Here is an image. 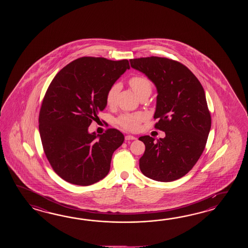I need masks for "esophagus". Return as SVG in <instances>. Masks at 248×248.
I'll list each match as a JSON object with an SVG mask.
<instances>
[{
	"instance_id": "esophagus-1",
	"label": "esophagus",
	"mask_w": 248,
	"mask_h": 248,
	"mask_svg": "<svg viewBox=\"0 0 248 248\" xmlns=\"http://www.w3.org/2000/svg\"><path fill=\"white\" fill-rule=\"evenodd\" d=\"M125 139H126V141H128V140H136L137 137L131 136V135H127V136L125 137Z\"/></svg>"
}]
</instances>
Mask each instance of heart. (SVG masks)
<instances>
[{
  "label": "heart",
  "mask_w": 248,
  "mask_h": 248,
  "mask_svg": "<svg viewBox=\"0 0 248 248\" xmlns=\"http://www.w3.org/2000/svg\"><path fill=\"white\" fill-rule=\"evenodd\" d=\"M129 85L133 91L137 96L142 95L145 92L152 91V84L150 80L143 76H134L129 79ZM120 85L113 84L108 90L106 94V104L107 106H111L115 104L116 96L120 91ZM144 115L142 113L135 114H123L118 119L119 125L129 131H136L140 126V123L144 120Z\"/></svg>",
  "instance_id": "1"
}]
</instances>
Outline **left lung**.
Instances as JSON below:
<instances>
[{
  "instance_id": "8db88e82",
  "label": "left lung",
  "mask_w": 248,
  "mask_h": 248,
  "mask_svg": "<svg viewBox=\"0 0 248 248\" xmlns=\"http://www.w3.org/2000/svg\"><path fill=\"white\" fill-rule=\"evenodd\" d=\"M132 68L145 74L157 89L155 127L166 137H139L145 151L139 159L142 174L158 182L179 179L203 153L211 128L205 91L183 63L169 58L130 59Z\"/></svg>"
}]
</instances>
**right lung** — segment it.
I'll return each instance as SVG.
<instances>
[{
    "label": "right lung",
    "mask_w": 248,
    "mask_h": 248,
    "mask_svg": "<svg viewBox=\"0 0 248 248\" xmlns=\"http://www.w3.org/2000/svg\"><path fill=\"white\" fill-rule=\"evenodd\" d=\"M129 68L126 59L84 57L64 66L48 86L39 130L48 162L64 181L88 186L109 173L124 136L115 128L99 136L90 133L89 126L107 106L109 89Z\"/></svg>",
    "instance_id": "1"
}]
</instances>
